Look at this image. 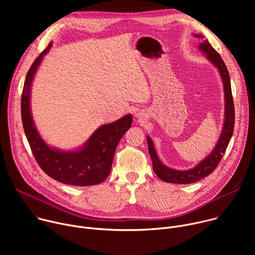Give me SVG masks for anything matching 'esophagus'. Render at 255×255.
<instances>
[{"mask_svg": "<svg viewBox=\"0 0 255 255\" xmlns=\"http://www.w3.org/2000/svg\"><path fill=\"white\" fill-rule=\"evenodd\" d=\"M137 117L139 118V119H141V117H142V115L140 114V113H138V115H137Z\"/></svg>", "mask_w": 255, "mask_h": 255, "instance_id": "obj_1", "label": "esophagus"}]
</instances>
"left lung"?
<instances>
[{"label": "left lung", "instance_id": "8db88e82", "mask_svg": "<svg viewBox=\"0 0 255 255\" xmlns=\"http://www.w3.org/2000/svg\"><path fill=\"white\" fill-rule=\"evenodd\" d=\"M194 37L196 38H204V36L201 34H194ZM204 54H206L207 59L219 70V74L223 83V90H224V100H225V111H224V123L223 128L220 134L219 139H218L214 149L197 165L193 168L187 170H177L170 168L163 164L154 147L153 141L149 136L146 137L147 144H148V150L152 160L153 170L156 175L166 183L171 184H193L196 181L206 177L207 175L211 174L215 168L221 161L230 139L233 134L234 130V123H235V113H234V104L231 92V83L228 69L221 57V55L218 53L209 41L206 39L199 44L198 47Z\"/></svg>", "mask_w": 255, "mask_h": 255}]
</instances>
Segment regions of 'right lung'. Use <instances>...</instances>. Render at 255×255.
<instances>
[{"label": "right lung", "mask_w": 255, "mask_h": 255, "mask_svg": "<svg viewBox=\"0 0 255 255\" xmlns=\"http://www.w3.org/2000/svg\"><path fill=\"white\" fill-rule=\"evenodd\" d=\"M51 46L50 42L47 48L35 59L26 76L21 99V116L25 135L36 161L53 179L78 187L101 184L111 172L117 145L131 127L132 115H125L113 123L100 126L78 149L61 150L49 146L35 126L31 113L30 96L34 76Z\"/></svg>", "instance_id": "add662e5"}]
</instances>
